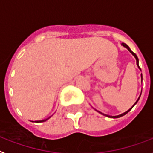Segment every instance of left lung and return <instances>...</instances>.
Masks as SVG:
<instances>
[{
    "instance_id": "left-lung-1",
    "label": "left lung",
    "mask_w": 153,
    "mask_h": 153,
    "mask_svg": "<svg viewBox=\"0 0 153 153\" xmlns=\"http://www.w3.org/2000/svg\"><path fill=\"white\" fill-rule=\"evenodd\" d=\"M121 45H123V46H124V47H125V48H128V50L129 51L130 53H132V55L134 56H135V58H136V60H137V66H138V67H139V68H140V66H139V60H138V57H137V55H136V54H135V53H133V52H132V50H131V49H130V48H129V47H128V45H126V44H125V43H122V44H121ZM141 80H142V74H141ZM139 99H140V97H139V98H138V100H137V102L135 103V104H134V105H136V104H137V102H138V100H139ZM134 105H133V106H134ZM133 106H132V108H130V109H128V110L127 112H124V113H122V114H120V115H118V116H114V117H112V116H108V115L104 114V113H102V112H99V111H97V112H100V113H101V114H102V115H104V116H106V117H111V118H119V117H122V116H124V115H125V114H127L128 112H129L130 110L132 109V108H133Z\"/></svg>"
}]
</instances>
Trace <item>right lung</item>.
I'll return each mask as SVG.
<instances>
[{
    "label": "right lung",
    "mask_w": 153,
    "mask_h": 153,
    "mask_svg": "<svg viewBox=\"0 0 153 153\" xmlns=\"http://www.w3.org/2000/svg\"><path fill=\"white\" fill-rule=\"evenodd\" d=\"M49 118H50V117H48V118H47V119H45V120H37V121H36V122H37V123H38V122H44V121H46V120H48V119H49Z\"/></svg>",
    "instance_id": "obj_1"
}]
</instances>
